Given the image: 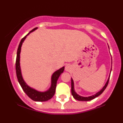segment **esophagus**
I'll return each mask as SVG.
<instances>
[{
	"mask_svg": "<svg viewBox=\"0 0 123 123\" xmlns=\"http://www.w3.org/2000/svg\"><path fill=\"white\" fill-rule=\"evenodd\" d=\"M71 69H72L71 65H70L69 64H67L65 66V69L66 71L69 72V71H70V70H71Z\"/></svg>",
	"mask_w": 123,
	"mask_h": 123,
	"instance_id": "1",
	"label": "esophagus"
}]
</instances>
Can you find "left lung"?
<instances>
[{"label":"left lung","instance_id":"left-lung-1","mask_svg":"<svg viewBox=\"0 0 123 123\" xmlns=\"http://www.w3.org/2000/svg\"><path fill=\"white\" fill-rule=\"evenodd\" d=\"M108 47H109V46H108ZM111 63H112V61H111ZM109 78H110V75L109 76V78L108 80H107L106 83H105V86H104V87L101 89V90H100L99 91H98V92L96 93L95 94H94V95H91V96H90V97H82V96H80L79 95V94H77V93L75 92V91H74V82H73V80L72 79V78H71V92H72V95H73V98L74 99H76L78 100V101H91V100L95 98L96 97H98L99 95H101L102 93L104 92V90H105V88H106L107 86H108V83H109Z\"/></svg>","mask_w":123,"mask_h":123}]
</instances>
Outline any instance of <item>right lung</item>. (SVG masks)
<instances>
[{"label":"right lung","instance_id":"add662e5","mask_svg":"<svg viewBox=\"0 0 123 123\" xmlns=\"http://www.w3.org/2000/svg\"><path fill=\"white\" fill-rule=\"evenodd\" d=\"M37 28H35L32 31H30L24 37L21 39L19 46H18L17 53V58L16 62H15V70H16V74L17 79L21 87H22V90L25 92V94L33 101H37V102H44V101H47L53 98L55 92L56 86H57V81L61 73L63 72L65 67L63 66L62 68H60V69L57 70L52 74L51 76V86L50 88L46 91L41 92L35 89L29 87V86L25 83L24 80L22 77V73H21V70L20 67V53L21 50V46L22 43L24 42L25 39H26V36L29 35L31 32L37 29Z\"/></svg>","mask_w":123,"mask_h":123}]
</instances>
